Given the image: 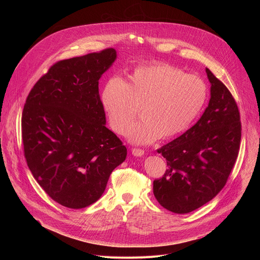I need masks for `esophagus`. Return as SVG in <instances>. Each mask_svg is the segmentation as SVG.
I'll use <instances>...</instances> for the list:
<instances>
[{"instance_id": "esophagus-1", "label": "esophagus", "mask_w": 260, "mask_h": 260, "mask_svg": "<svg viewBox=\"0 0 260 260\" xmlns=\"http://www.w3.org/2000/svg\"><path fill=\"white\" fill-rule=\"evenodd\" d=\"M132 153H133V155H135L137 157H141L144 155V150L140 149V148H133Z\"/></svg>"}]
</instances>
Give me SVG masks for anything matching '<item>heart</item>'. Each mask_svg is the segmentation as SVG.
Returning <instances> with one entry per match:
<instances>
[{"label": "heart", "instance_id": "b5f03b06", "mask_svg": "<svg viewBox=\"0 0 260 260\" xmlns=\"http://www.w3.org/2000/svg\"><path fill=\"white\" fill-rule=\"evenodd\" d=\"M207 98V85L200 77L186 75L168 63L153 62L137 67L125 81L109 79L101 103L111 128L117 134L124 132L140 107L142 118L127 126L125 136L134 144L146 145L187 131Z\"/></svg>", "mask_w": 260, "mask_h": 260}]
</instances>
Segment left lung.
I'll return each instance as SVG.
<instances>
[{
  "instance_id": "obj_1",
  "label": "left lung",
  "mask_w": 260,
  "mask_h": 260,
  "mask_svg": "<svg viewBox=\"0 0 260 260\" xmlns=\"http://www.w3.org/2000/svg\"><path fill=\"white\" fill-rule=\"evenodd\" d=\"M210 101L199 121L157 152L167 160L153 193L167 210L185 214L214 199L224 187L241 142L240 112L226 86L207 68Z\"/></svg>"
}]
</instances>
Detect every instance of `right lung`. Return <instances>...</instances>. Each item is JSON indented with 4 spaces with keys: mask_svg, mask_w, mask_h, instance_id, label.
<instances>
[{
    "mask_svg": "<svg viewBox=\"0 0 260 260\" xmlns=\"http://www.w3.org/2000/svg\"><path fill=\"white\" fill-rule=\"evenodd\" d=\"M113 48L53 64L27 95L21 127L36 181L56 203L82 209L104 193L126 148L106 127L99 80L116 60Z\"/></svg>",
    "mask_w": 260,
    "mask_h": 260,
    "instance_id": "right-lung-1",
    "label": "right lung"
}]
</instances>
